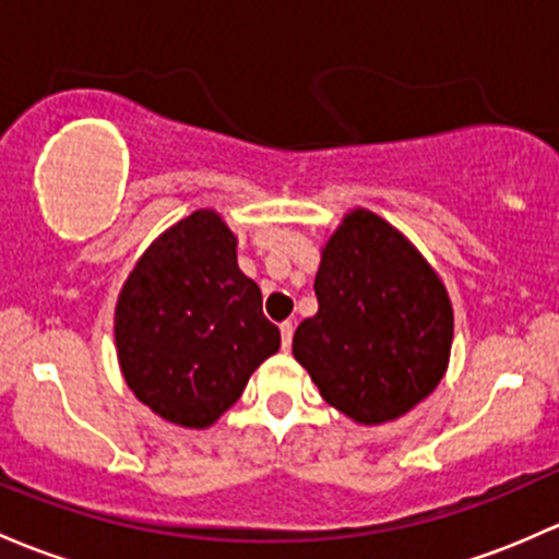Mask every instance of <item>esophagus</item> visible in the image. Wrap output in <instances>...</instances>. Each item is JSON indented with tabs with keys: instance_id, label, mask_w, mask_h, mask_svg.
I'll return each instance as SVG.
<instances>
[{
	"instance_id": "34e87169",
	"label": "esophagus",
	"mask_w": 559,
	"mask_h": 559,
	"mask_svg": "<svg viewBox=\"0 0 559 559\" xmlns=\"http://www.w3.org/2000/svg\"><path fill=\"white\" fill-rule=\"evenodd\" d=\"M292 337H295V324H292V321H284V324H281V345H284V350L292 348Z\"/></svg>"
}]
</instances>
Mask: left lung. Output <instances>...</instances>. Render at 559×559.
I'll return each mask as SVG.
<instances>
[{
	"instance_id": "obj_1",
	"label": "left lung",
	"mask_w": 559,
	"mask_h": 559,
	"mask_svg": "<svg viewBox=\"0 0 559 559\" xmlns=\"http://www.w3.org/2000/svg\"><path fill=\"white\" fill-rule=\"evenodd\" d=\"M319 313L292 354L329 407L361 426L407 415L442 383L452 348V302L413 240L369 209L326 235L316 273Z\"/></svg>"
}]
</instances>
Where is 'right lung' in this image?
<instances>
[{"instance_id": "add662e5", "label": "right lung", "mask_w": 559, "mask_h": 559, "mask_svg": "<svg viewBox=\"0 0 559 559\" xmlns=\"http://www.w3.org/2000/svg\"><path fill=\"white\" fill-rule=\"evenodd\" d=\"M238 235L198 209L157 235L115 305V345L126 385L181 428L214 426L264 358L281 348L262 292L238 267Z\"/></svg>"}]
</instances>
